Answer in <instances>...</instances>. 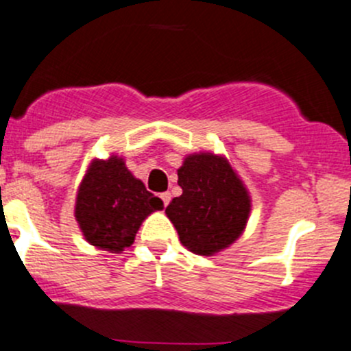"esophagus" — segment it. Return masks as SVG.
<instances>
[{"mask_svg":"<svg viewBox=\"0 0 351 351\" xmlns=\"http://www.w3.org/2000/svg\"><path fill=\"white\" fill-rule=\"evenodd\" d=\"M159 197H161V200H162V204H165V206H168L169 200H171V193H169V192H162Z\"/></svg>","mask_w":351,"mask_h":351,"instance_id":"34e87169","label":"esophagus"}]
</instances>
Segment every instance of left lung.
<instances>
[{"mask_svg":"<svg viewBox=\"0 0 351 351\" xmlns=\"http://www.w3.org/2000/svg\"><path fill=\"white\" fill-rule=\"evenodd\" d=\"M178 185L183 193L169 202L166 214L189 250L213 255L240 237L250 199L226 159L207 152L189 156L178 169Z\"/></svg>","mask_w":351,"mask_h":351,"instance_id":"obj_1","label":"left lung"}]
</instances>
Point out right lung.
I'll return each instance as SVG.
<instances>
[{"instance_id":"right-lung-1","label":"right lung","mask_w":351,"mask_h":351,"mask_svg":"<svg viewBox=\"0 0 351 351\" xmlns=\"http://www.w3.org/2000/svg\"><path fill=\"white\" fill-rule=\"evenodd\" d=\"M161 209L162 200L113 156L90 165L78 189L75 217L90 245L117 254L134 243L142 221Z\"/></svg>"}]
</instances>
